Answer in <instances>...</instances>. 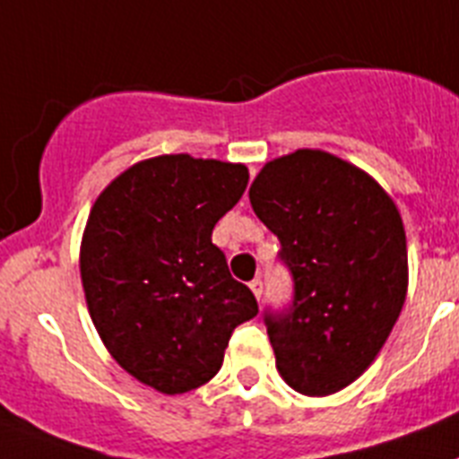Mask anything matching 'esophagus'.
<instances>
[{
    "instance_id": "34e87169",
    "label": "esophagus",
    "mask_w": 459,
    "mask_h": 459,
    "mask_svg": "<svg viewBox=\"0 0 459 459\" xmlns=\"http://www.w3.org/2000/svg\"><path fill=\"white\" fill-rule=\"evenodd\" d=\"M249 289H252L254 296H256V299H259V301H261V296H264V282H261L259 277H256V280H252V282H249Z\"/></svg>"
}]
</instances>
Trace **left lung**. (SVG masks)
Listing matches in <instances>:
<instances>
[{"label":"left lung","mask_w":459,"mask_h":459,"mask_svg":"<svg viewBox=\"0 0 459 459\" xmlns=\"http://www.w3.org/2000/svg\"><path fill=\"white\" fill-rule=\"evenodd\" d=\"M249 203L294 280L291 306L264 317L277 371L301 394H333L371 367L406 301L402 214L373 177L317 149L265 163Z\"/></svg>","instance_id":"left-lung-1"}]
</instances>
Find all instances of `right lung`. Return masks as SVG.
<instances>
[{
  "label": "right lung",
  "mask_w": 459,
  "mask_h": 459,
  "mask_svg": "<svg viewBox=\"0 0 459 459\" xmlns=\"http://www.w3.org/2000/svg\"><path fill=\"white\" fill-rule=\"evenodd\" d=\"M249 172L188 153L134 163L98 195L81 240V282L100 338L121 368L163 394L217 376L256 299L233 280L214 223Z\"/></svg>",
  "instance_id": "add662e5"
}]
</instances>
